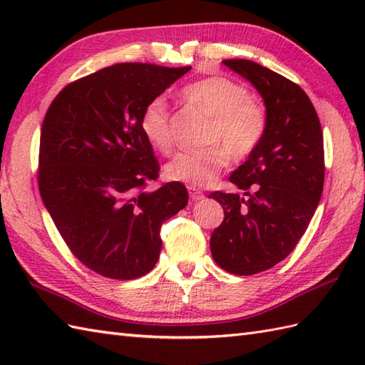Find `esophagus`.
Returning a JSON list of instances; mask_svg holds the SVG:
<instances>
[{
  "label": "esophagus",
  "instance_id": "1",
  "mask_svg": "<svg viewBox=\"0 0 365 365\" xmlns=\"http://www.w3.org/2000/svg\"><path fill=\"white\" fill-rule=\"evenodd\" d=\"M188 192H190V197H191V200H195V202H199V200H202L205 196H204V192L202 191H199L197 188H188Z\"/></svg>",
  "mask_w": 365,
  "mask_h": 365
}]
</instances>
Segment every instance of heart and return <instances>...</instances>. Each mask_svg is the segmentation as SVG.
I'll use <instances>...</instances> for the list:
<instances>
[{"instance_id":"heart-1","label":"heart","mask_w":365,"mask_h":365,"mask_svg":"<svg viewBox=\"0 0 365 365\" xmlns=\"http://www.w3.org/2000/svg\"><path fill=\"white\" fill-rule=\"evenodd\" d=\"M182 97L210 118L204 144L212 147L177 153L166 165L165 173L169 180L204 188L227 166V155L234 160H245L257 149L267 131V114L251 98L250 91L226 76L192 81L182 89ZM141 128L155 149L170 150L173 131L166 98L155 97L145 105Z\"/></svg>"}]
</instances>
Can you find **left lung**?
Here are the masks:
<instances>
[{
    "mask_svg": "<svg viewBox=\"0 0 365 365\" xmlns=\"http://www.w3.org/2000/svg\"><path fill=\"white\" fill-rule=\"evenodd\" d=\"M263 98L267 131L229 180L245 191H215L224 221L210 238L215 262L250 276L284 260L311 222L324 182L323 133L315 108L298 84L247 59L222 61Z\"/></svg>",
    "mask_w": 365,
    "mask_h": 365,
    "instance_id": "1",
    "label": "left lung"
}]
</instances>
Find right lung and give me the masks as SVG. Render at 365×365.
<instances>
[{
  "mask_svg": "<svg viewBox=\"0 0 365 365\" xmlns=\"http://www.w3.org/2000/svg\"><path fill=\"white\" fill-rule=\"evenodd\" d=\"M191 67L122 63L76 80L45 114L38 191L68 250L111 279L149 273L161 251V224L188 204L180 182L144 191L160 165L141 115Z\"/></svg>",
  "mask_w": 365,
  "mask_h": 365,
  "instance_id": "right-lung-1",
  "label": "right lung"
}]
</instances>
